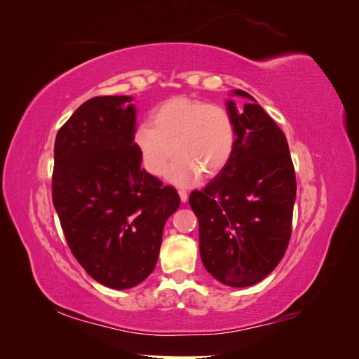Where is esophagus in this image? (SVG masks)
Returning a JSON list of instances; mask_svg holds the SVG:
<instances>
[{
    "label": "esophagus",
    "instance_id": "1",
    "mask_svg": "<svg viewBox=\"0 0 359 359\" xmlns=\"http://www.w3.org/2000/svg\"><path fill=\"white\" fill-rule=\"evenodd\" d=\"M178 194H180V198H181V202H187V199H189V193H187L186 190L180 189V190H178Z\"/></svg>",
    "mask_w": 359,
    "mask_h": 359
}]
</instances>
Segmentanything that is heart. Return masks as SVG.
Here are the masks:
<instances>
[{"instance_id":"b5f03b06","label":"heart","mask_w":359,"mask_h":359,"mask_svg":"<svg viewBox=\"0 0 359 359\" xmlns=\"http://www.w3.org/2000/svg\"><path fill=\"white\" fill-rule=\"evenodd\" d=\"M133 142L144 168L153 177L168 172L175 186L187 187L203 175L219 173L236 145V124L224 107L189 97H172L151 112V124H139Z\"/></svg>"}]
</instances>
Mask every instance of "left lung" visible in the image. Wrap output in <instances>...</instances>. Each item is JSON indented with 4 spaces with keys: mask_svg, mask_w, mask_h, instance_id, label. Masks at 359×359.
<instances>
[{
    "mask_svg": "<svg viewBox=\"0 0 359 359\" xmlns=\"http://www.w3.org/2000/svg\"><path fill=\"white\" fill-rule=\"evenodd\" d=\"M248 103L226 107L236 124L227 165L205 189L190 194L199 220L202 264L220 283L245 287L262 281L285 256L297 198L295 169L285 133L243 90Z\"/></svg>",
    "mask_w": 359,
    "mask_h": 359,
    "instance_id": "1",
    "label": "left lung"
}]
</instances>
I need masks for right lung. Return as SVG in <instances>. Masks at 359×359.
<instances>
[{
	"label": "right lung",
	"mask_w": 359,
	"mask_h": 359,
	"mask_svg": "<svg viewBox=\"0 0 359 359\" xmlns=\"http://www.w3.org/2000/svg\"><path fill=\"white\" fill-rule=\"evenodd\" d=\"M133 97L86 100L57 133L52 202L76 260L100 285L130 289L153 273L177 190L140 169Z\"/></svg>",
	"instance_id": "right-lung-1"
}]
</instances>
